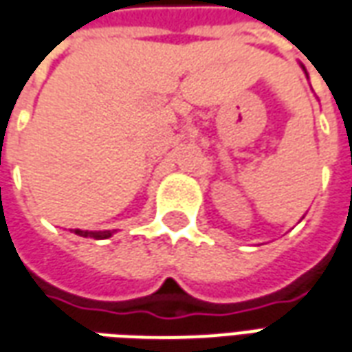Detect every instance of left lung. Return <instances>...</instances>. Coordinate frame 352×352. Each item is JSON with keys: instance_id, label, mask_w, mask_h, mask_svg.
Segmentation results:
<instances>
[{"instance_id": "left-lung-1", "label": "left lung", "mask_w": 352, "mask_h": 352, "mask_svg": "<svg viewBox=\"0 0 352 352\" xmlns=\"http://www.w3.org/2000/svg\"><path fill=\"white\" fill-rule=\"evenodd\" d=\"M301 68H303V72L307 74V70H305V66H303V65H301ZM307 78H309V74H307Z\"/></svg>"}]
</instances>
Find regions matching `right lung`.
I'll use <instances>...</instances> for the list:
<instances>
[{
    "instance_id": "obj_1",
    "label": "right lung",
    "mask_w": 352,
    "mask_h": 352,
    "mask_svg": "<svg viewBox=\"0 0 352 352\" xmlns=\"http://www.w3.org/2000/svg\"><path fill=\"white\" fill-rule=\"evenodd\" d=\"M74 234L83 236V238H95V240H107L114 234V230H82V228H74Z\"/></svg>"
}]
</instances>
